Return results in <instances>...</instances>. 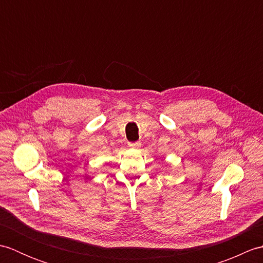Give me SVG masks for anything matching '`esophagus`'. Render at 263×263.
I'll return each mask as SVG.
<instances>
[{
    "label": "esophagus",
    "instance_id": "1",
    "mask_svg": "<svg viewBox=\"0 0 263 263\" xmlns=\"http://www.w3.org/2000/svg\"><path fill=\"white\" fill-rule=\"evenodd\" d=\"M140 146H141V142H140V141H137V142H128V147L133 148V149H138Z\"/></svg>",
    "mask_w": 263,
    "mask_h": 263
}]
</instances>
